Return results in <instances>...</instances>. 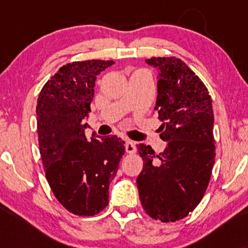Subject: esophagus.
Listing matches in <instances>:
<instances>
[{"label": "esophagus", "mask_w": 248, "mask_h": 248, "mask_svg": "<svg viewBox=\"0 0 248 248\" xmlns=\"http://www.w3.org/2000/svg\"><path fill=\"white\" fill-rule=\"evenodd\" d=\"M124 147H126V152L128 154L135 153V150H136L135 142H133V141H130V140H127L126 141V144H124Z\"/></svg>", "instance_id": "34e87169"}]
</instances>
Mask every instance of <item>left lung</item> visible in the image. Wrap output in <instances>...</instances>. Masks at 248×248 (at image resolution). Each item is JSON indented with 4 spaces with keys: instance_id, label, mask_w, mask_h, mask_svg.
Masks as SVG:
<instances>
[{
    "instance_id": "obj_1",
    "label": "left lung",
    "mask_w": 248,
    "mask_h": 248,
    "mask_svg": "<svg viewBox=\"0 0 248 248\" xmlns=\"http://www.w3.org/2000/svg\"><path fill=\"white\" fill-rule=\"evenodd\" d=\"M146 62L158 71L154 109L167 147L156 155L150 146L138 144L143 169L136 183L150 217L176 221L196 209L209 186L216 157L212 100L205 85L181 59L153 57Z\"/></svg>"
}]
</instances>
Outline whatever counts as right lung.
I'll return each mask as SVG.
<instances>
[{"instance_id":"1","label":"right lung","mask_w":248,"mask_h":248,"mask_svg":"<svg viewBox=\"0 0 248 248\" xmlns=\"http://www.w3.org/2000/svg\"><path fill=\"white\" fill-rule=\"evenodd\" d=\"M113 61L75 62L64 65L39 93L37 133L45 175L53 195L70 212L94 216L108 205L124 141L116 135L87 141L85 130L96 77Z\"/></svg>"}]
</instances>
